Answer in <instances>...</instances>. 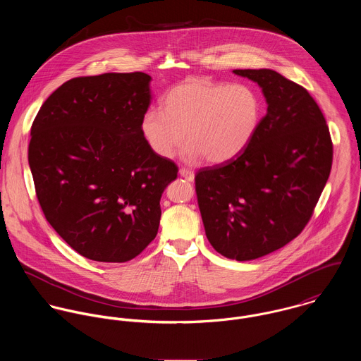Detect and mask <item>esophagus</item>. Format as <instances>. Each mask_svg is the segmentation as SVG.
Segmentation results:
<instances>
[{
	"mask_svg": "<svg viewBox=\"0 0 361 361\" xmlns=\"http://www.w3.org/2000/svg\"><path fill=\"white\" fill-rule=\"evenodd\" d=\"M179 173H180V176H183L186 180H193L195 179V172L192 171V169H188V168H180L179 169Z\"/></svg>",
	"mask_w": 361,
	"mask_h": 361,
	"instance_id": "34e87169",
	"label": "esophagus"
}]
</instances>
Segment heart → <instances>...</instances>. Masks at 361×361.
Instances as JSON below:
<instances>
[{
  "mask_svg": "<svg viewBox=\"0 0 361 361\" xmlns=\"http://www.w3.org/2000/svg\"><path fill=\"white\" fill-rule=\"evenodd\" d=\"M259 118L261 103L252 87L189 78L166 92L162 111L143 115L142 133L155 154L169 158L186 132L188 158L222 164L249 145Z\"/></svg>",
  "mask_w": 361,
  "mask_h": 361,
  "instance_id": "b5f03b06",
  "label": "heart"
}]
</instances>
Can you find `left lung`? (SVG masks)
Segmentation results:
<instances>
[{"instance_id":"obj_1","label":"left lung","mask_w":361,"mask_h":361,"mask_svg":"<svg viewBox=\"0 0 361 361\" xmlns=\"http://www.w3.org/2000/svg\"><path fill=\"white\" fill-rule=\"evenodd\" d=\"M262 89L265 116L232 159L199 169L197 203L211 246L249 261L269 255L305 229L325 188L334 147L309 92L272 69H235Z\"/></svg>"}]
</instances>
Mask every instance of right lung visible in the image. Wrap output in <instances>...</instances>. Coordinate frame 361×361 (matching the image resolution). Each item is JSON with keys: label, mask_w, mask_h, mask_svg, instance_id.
<instances>
[{"label": "right lung", "mask_w": 361, "mask_h": 361, "mask_svg": "<svg viewBox=\"0 0 361 361\" xmlns=\"http://www.w3.org/2000/svg\"><path fill=\"white\" fill-rule=\"evenodd\" d=\"M150 80L143 72L73 78L33 121L29 165L37 200L83 257L129 261L158 232L161 195L178 166L142 133Z\"/></svg>", "instance_id": "add662e5"}]
</instances>
